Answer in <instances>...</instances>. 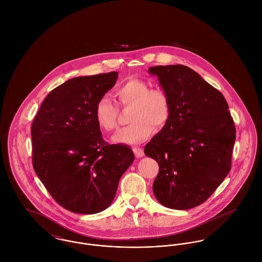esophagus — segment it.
<instances>
[{
  "label": "esophagus",
  "instance_id": "esophagus-1",
  "mask_svg": "<svg viewBox=\"0 0 262 262\" xmlns=\"http://www.w3.org/2000/svg\"><path fill=\"white\" fill-rule=\"evenodd\" d=\"M133 151H134V154L137 158L139 157H142L144 155V151L142 148H139V147H133Z\"/></svg>",
  "mask_w": 262,
  "mask_h": 262
}]
</instances>
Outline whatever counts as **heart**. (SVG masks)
<instances>
[{
	"label": "heart",
	"mask_w": 262,
	"mask_h": 262,
	"mask_svg": "<svg viewBox=\"0 0 262 262\" xmlns=\"http://www.w3.org/2000/svg\"><path fill=\"white\" fill-rule=\"evenodd\" d=\"M120 107H132L129 116L130 125L120 129L114 136V143L138 144L147 140L157 128L164 127L171 114L168 94L162 88H150L149 82L130 77L114 90ZM95 119L98 126L107 132L118 125V107L108 98L99 99L95 107Z\"/></svg>",
	"instance_id": "heart-1"
}]
</instances>
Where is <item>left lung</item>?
I'll use <instances>...</instances> for the list:
<instances>
[{
    "label": "left lung",
    "mask_w": 262,
    "mask_h": 262,
    "mask_svg": "<svg viewBox=\"0 0 262 262\" xmlns=\"http://www.w3.org/2000/svg\"><path fill=\"white\" fill-rule=\"evenodd\" d=\"M149 73L171 103L167 124L144 148L159 165L153 193L167 208L191 209L206 202L231 169L234 121L222 93L191 69L158 66Z\"/></svg>",
    "instance_id": "obj_1"
}]
</instances>
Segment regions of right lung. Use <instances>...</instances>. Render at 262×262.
Listing matches in <instances>:
<instances>
[{
	"label": "right lung",
	"instance_id": "right-lung-1",
	"mask_svg": "<svg viewBox=\"0 0 262 262\" xmlns=\"http://www.w3.org/2000/svg\"><path fill=\"white\" fill-rule=\"evenodd\" d=\"M117 77L111 72L67 80L47 95L32 123L33 168L54 201L73 213L108 208L135 158L131 148L103 139L94 115Z\"/></svg>",
	"mask_w": 262,
	"mask_h": 262
}]
</instances>
